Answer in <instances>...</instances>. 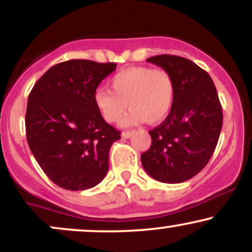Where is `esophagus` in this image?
<instances>
[{"instance_id": "1", "label": "esophagus", "mask_w": 252, "mask_h": 252, "mask_svg": "<svg viewBox=\"0 0 252 252\" xmlns=\"http://www.w3.org/2000/svg\"><path fill=\"white\" fill-rule=\"evenodd\" d=\"M132 134H134V130H130V131H123L122 132V137L123 138H129Z\"/></svg>"}]
</instances>
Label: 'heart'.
Instances as JSON below:
<instances>
[{
	"label": "heart",
	"instance_id": "heart-1",
	"mask_svg": "<svg viewBox=\"0 0 252 252\" xmlns=\"http://www.w3.org/2000/svg\"><path fill=\"white\" fill-rule=\"evenodd\" d=\"M110 90L97 89L94 103L104 121L117 123L129 104L123 126L143 122L158 124L166 120L175 99L174 78L163 68L134 66L120 71L110 80Z\"/></svg>",
	"mask_w": 252,
	"mask_h": 252
}]
</instances>
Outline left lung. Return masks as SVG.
I'll use <instances>...</instances> for the list:
<instances>
[{
    "instance_id": "8db88e82",
    "label": "left lung",
    "mask_w": 252,
    "mask_h": 252,
    "mask_svg": "<svg viewBox=\"0 0 252 252\" xmlns=\"http://www.w3.org/2000/svg\"><path fill=\"white\" fill-rule=\"evenodd\" d=\"M147 62L172 74L176 92L168 116L149 131L152 146L141 162L155 180L187 181L209 163L220 135L222 110L215 83L186 58L161 54Z\"/></svg>"
}]
</instances>
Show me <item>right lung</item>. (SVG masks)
<instances>
[{"mask_svg": "<svg viewBox=\"0 0 252 252\" xmlns=\"http://www.w3.org/2000/svg\"><path fill=\"white\" fill-rule=\"evenodd\" d=\"M116 66L84 59L57 63L28 96V146L45 174L62 189H92L108 173L110 148L121 132L100 116L94 94Z\"/></svg>", "mask_w": 252, "mask_h": 252, "instance_id": "right-lung-1", "label": "right lung"}]
</instances>
